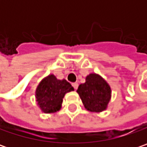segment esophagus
Returning <instances> with one entry per match:
<instances>
[{"mask_svg": "<svg viewBox=\"0 0 147 147\" xmlns=\"http://www.w3.org/2000/svg\"><path fill=\"white\" fill-rule=\"evenodd\" d=\"M72 85H73V87H74V88L75 90H77V89H78V84L77 82H74V83H73Z\"/></svg>", "mask_w": 147, "mask_h": 147, "instance_id": "1", "label": "esophagus"}]
</instances>
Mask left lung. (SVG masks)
I'll use <instances>...</instances> for the list:
<instances>
[{
	"instance_id": "obj_1",
	"label": "left lung",
	"mask_w": 147,
	"mask_h": 147,
	"mask_svg": "<svg viewBox=\"0 0 147 147\" xmlns=\"http://www.w3.org/2000/svg\"><path fill=\"white\" fill-rule=\"evenodd\" d=\"M77 92L85 108L92 112H100L105 110L111 96L108 83L96 74L88 75L85 83L80 84Z\"/></svg>"
}]
</instances>
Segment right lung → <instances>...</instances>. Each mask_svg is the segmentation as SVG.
I'll use <instances>...</instances> for the list:
<instances>
[{
	"instance_id": "add662e5",
	"label": "right lung",
	"mask_w": 147,
	"mask_h": 147,
	"mask_svg": "<svg viewBox=\"0 0 147 147\" xmlns=\"http://www.w3.org/2000/svg\"><path fill=\"white\" fill-rule=\"evenodd\" d=\"M74 91L66 80H58L54 75H49L38 85L36 98L44 113H52L59 110L65 93Z\"/></svg>"
}]
</instances>
